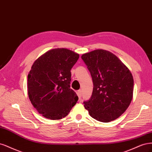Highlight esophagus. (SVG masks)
<instances>
[{
  "instance_id": "esophagus-1",
  "label": "esophagus",
  "mask_w": 152,
  "mask_h": 152,
  "mask_svg": "<svg viewBox=\"0 0 152 152\" xmlns=\"http://www.w3.org/2000/svg\"><path fill=\"white\" fill-rule=\"evenodd\" d=\"M77 96H78V97L80 98V99H81V96H82V91H81V90L77 91Z\"/></svg>"
}]
</instances>
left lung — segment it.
<instances>
[{
    "instance_id": "1",
    "label": "left lung",
    "mask_w": 152,
    "mask_h": 152,
    "mask_svg": "<svg viewBox=\"0 0 152 152\" xmlns=\"http://www.w3.org/2000/svg\"><path fill=\"white\" fill-rule=\"evenodd\" d=\"M81 58L94 83L90 99L84 102L85 108L91 117L100 122L117 119L133 99L134 80L131 71L108 50H93L83 54Z\"/></svg>"
}]
</instances>
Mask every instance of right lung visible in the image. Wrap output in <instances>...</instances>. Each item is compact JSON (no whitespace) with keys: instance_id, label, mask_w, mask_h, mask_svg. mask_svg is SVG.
I'll return each mask as SVG.
<instances>
[{"instance_id":"1","label":"right lung","mask_w":152,"mask_h":152,"mask_svg":"<svg viewBox=\"0 0 152 152\" xmlns=\"http://www.w3.org/2000/svg\"><path fill=\"white\" fill-rule=\"evenodd\" d=\"M80 55L64 48L44 53L34 62L28 75V94L32 105L45 118L61 119L78 100L70 88L71 69Z\"/></svg>"}]
</instances>
